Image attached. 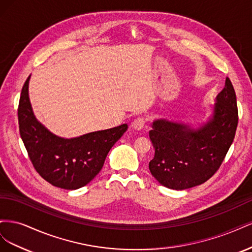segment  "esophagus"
Segmentation results:
<instances>
[{"label":"esophagus","mask_w":252,"mask_h":252,"mask_svg":"<svg viewBox=\"0 0 252 252\" xmlns=\"http://www.w3.org/2000/svg\"><path fill=\"white\" fill-rule=\"evenodd\" d=\"M144 125H145V119L144 118L135 119L131 123V127L133 129H135V130H141V129H143Z\"/></svg>","instance_id":"1"}]
</instances>
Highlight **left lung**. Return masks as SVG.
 Returning <instances> with one entry per match:
<instances>
[{
    "label": "left lung",
    "instance_id": "left-lung-1",
    "mask_svg": "<svg viewBox=\"0 0 252 252\" xmlns=\"http://www.w3.org/2000/svg\"><path fill=\"white\" fill-rule=\"evenodd\" d=\"M238 121L235 91L228 78L207 121L197 127L184 122L155 120L149 131L155 148L149 162L151 174L159 184L174 190L203 184L224 161Z\"/></svg>",
    "mask_w": 252,
    "mask_h": 252
}]
</instances>
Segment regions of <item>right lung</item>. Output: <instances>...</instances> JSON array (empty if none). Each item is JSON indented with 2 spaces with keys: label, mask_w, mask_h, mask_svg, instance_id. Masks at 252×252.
<instances>
[{
  "label": "right lung",
  "mask_w": 252,
  "mask_h": 252,
  "mask_svg": "<svg viewBox=\"0 0 252 252\" xmlns=\"http://www.w3.org/2000/svg\"><path fill=\"white\" fill-rule=\"evenodd\" d=\"M30 75L22 88L18 117L20 134L30 161L51 185L67 190L87 185L101 171L109 150L127 130V124L61 138L35 118L29 100Z\"/></svg>",
  "instance_id": "right-lung-1"
}]
</instances>
